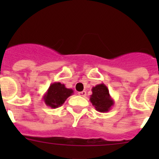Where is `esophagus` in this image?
<instances>
[{
  "mask_svg": "<svg viewBox=\"0 0 159 159\" xmlns=\"http://www.w3.org/2000/svg\"><path fill=\"white\" fill-rule=\"evenodd\" d=\"M78 95L81 96V97H84L86 95V91H80V92L78 93Z\"/></svg>",
  "mask_w": 159,
  "mask_h": 159,
  "instance_id": "obj_1",
  "label": "esophagus"
}]
</instances>
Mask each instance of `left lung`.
Wrapping results in <instances>:
<instances>
[{"label":"left lung","mask_w":159,"mask_h":159,"mask_svg":"<svg viewBox=\"0 0 159 159\" xmlns=\"http://www.w3.org/2000/svg\"><path fill=\"white\" fill-rule=\"evenodd\" d=\"M91 91L92 94L90 96V101L96 111L102 113L109 111L115 102L111 97L107 86L105 84H97Z\"/></svg>","instance_id":"1"}]
</instances>
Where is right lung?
<instances>
[{
	"mask_svg": "<svg viewBox=\"0 0 159 159\" xmlns=\"http://www.w3.org/2000/svg\"><path fill=\"white\" fill-rule=\"evenodd\" d=\"M74 93L70 89H67L64 84L54 82L51 84L48 89L43 96V100L47 106L57 108L61 106L66 99Z\"/></svg>",
	"mask_w": 159,
	"mask_h": 159,
	"instance_id": "obj_1",
	"label": "right lung"
}]
</instances>
